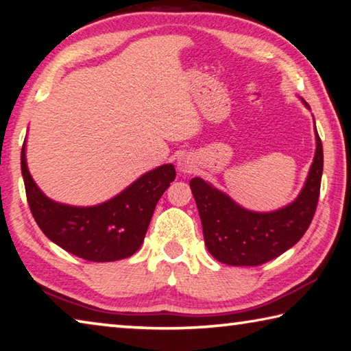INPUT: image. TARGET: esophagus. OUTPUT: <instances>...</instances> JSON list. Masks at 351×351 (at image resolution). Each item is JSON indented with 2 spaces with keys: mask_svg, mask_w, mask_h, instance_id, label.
Instances as JSON below:
<instances>
[{
  "mask_svg": "<svg viewBox=\"0 0 351 351\" xmlns=\"http://www.w3.org/2000/svg\"><path fill=\"white\" fill-rule=\"evenodd\" d=\"M177 167H178V169L182 171V173H191V171L194 169L195 165H194L193 158H191V157L182 156V157L177 160Z\"/></svg>",
  "mask_w": 351,
  "mask_h": 351,
  "instance_id": "obj_1",
  "label": "esophagus"
}]
</instances>
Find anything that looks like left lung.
<instances>
[{
  "label": "left lung",
  "instance_id": "left-lung-1",
  "mask_svg": "<svg viewBox=\"0 0 351 351\" xmlns=\"http://www.w3.org/2000/svg\"><path fill=\"white\" fill-rule=\"evenodd\" d=\"M302 104L310 108L307 102ZM315 138L313 163L300 195L276 210L255 213L200 177L189 182L200 214L204 244L217 261L229 266H260L301 240L313 220L321 189L324 154L316 127Z\"/></svg>",
  "mask_w": 351,
  "mask_h": 351
}]
</instances>
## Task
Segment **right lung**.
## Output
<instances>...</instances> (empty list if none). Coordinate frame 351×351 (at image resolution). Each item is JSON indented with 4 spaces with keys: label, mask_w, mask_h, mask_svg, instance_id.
Listing matches in <instances>:
<instances>
[{
    "label": "right lung",
    "mask_w": 351,
    "mask_h": 351,
    "mask_svg": "<svg viewBox=\"0 0 351 351\" xmlns=\"http://www.w3.org/2000/svg\"><path fill=\"white\" fill-rule=\"evenodd\" d=\"M21 173L32 215L50 241L87 261L128 258L141 249L158 198L174 182L173 163L148 171L110 200L73 206L51 200L33 180L21 151Z\"/></svg>",
    "instance_id": "1"
}]
</instances>
